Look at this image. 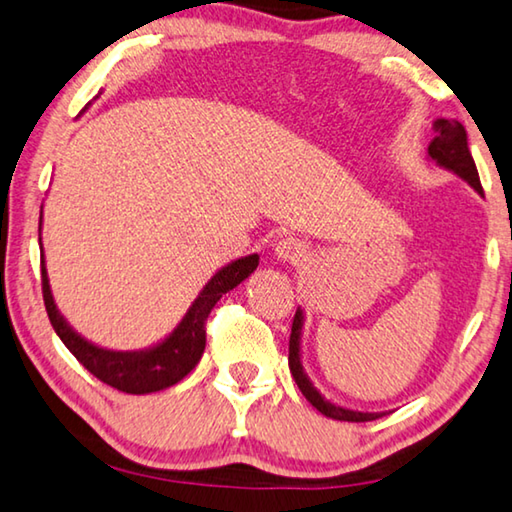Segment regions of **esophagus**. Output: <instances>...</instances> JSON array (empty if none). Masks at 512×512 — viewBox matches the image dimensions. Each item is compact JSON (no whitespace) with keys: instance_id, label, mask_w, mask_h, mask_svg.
<instances>
[{"instance_id":"1","label":"esophagus","mask_w":512,"mask_h":512,"mask_svg":"<svg viewBox=\"0 0 512 512\" xmlns=\"http://www.w3.org/2000/svg\"><path fill=\"white\" fill-rule=\"evenodd\" d=\"M274 256H277L283 263L297 265L306 256V245L302 240L290 238L288 235V238H281L277 245H274Z\"/></svg>"}]
</instances>
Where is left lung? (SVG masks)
Listing matches in <instances>:
<instances>
[{"instance_id": "1", "label": "left lung", "mask_w": 512, "mask_h": 512, "mask_svg": "<svg viewBox=\"0 0 512 512\" xmlns=\"http://www.w3.org/2000/svg\"><path fill=\"white\" fill-rule=\"evenodd\" d=\"M437 137L430 141L428 146V157L437 167L451 171L458 178L465 180L467 185L474 187L478 194H483L481 178H478L474 157L469 153L467 146V132L462 128V123L453 119H437L432 123ZM302 327H304V311L297 306L295 320H293V332H290V345H288V366L290 373H293L297 387L304 393V398L316 407L320 414L329 416V419L336 421H375L380 419L384 412H359V410H348V407H341L327 400L322 393L313 387V382L306 375L302 366Z\"/></svg>"}]
</instances>
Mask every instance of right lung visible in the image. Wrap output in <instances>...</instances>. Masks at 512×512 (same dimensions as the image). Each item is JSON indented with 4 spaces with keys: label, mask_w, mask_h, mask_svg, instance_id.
Instances as JSON below:
<instances>
[{
    "label": "right lung",
    "mask_w": 512,
    "mask_h": 512,
    "mask_svg": "<svg viewBox=\"0 0 512 512\" xmlns=\"http://www.w3.org/2000/svg\"><path fill=\"white\" fill-rule=\"evenodd\" d=\"M41 226L43 215L41 222H38V245H41ZM256 267L258 254H249L217 270L206 286H203L201 293L196 295V300L187 309L183 320L174 327V332L144 350H107L91 343L82 334H77L68 325V320L61 316L57 304H54L50 279H47L45 270V254H41L43 300L54 332H57V336L86 371L96 375L100 382L109 384V387L125 393H137L139 396V393H153L174 387L176 382L183 380L199 364L203 350H206V318L210 309L217 304L219 297L245 281Z\"/></svg>",
    "instance_id": "obj_1"
}]
</instances>
